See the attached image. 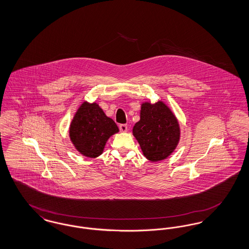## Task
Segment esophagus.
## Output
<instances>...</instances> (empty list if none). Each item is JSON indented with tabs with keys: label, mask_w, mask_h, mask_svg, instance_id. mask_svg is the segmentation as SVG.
<instances>
[{
	"label": "esophagus",
	"mask_w": 249,
	"mask_h": 249,
	"mask_svg": "<svg viewBox=\"0 0 249 249\" xmlns=\"http://www.w3.org/2000/svg\"><path fill=\"white\" fill-rule=\"evenodd\" d=\"M119 130L121 132H126L128 130V126L126 124H120L119 125Z\"/></svg>",
	"instance_id": "obj_1"
}]
</instances>
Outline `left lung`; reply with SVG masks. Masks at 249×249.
Returning <instances> with one entry per match:
<instances>
[{
  "mask_svg": "<svg viewBox=\"0 0 249 249\" xmlns=\"http://www.w3.org/2000/svg\"><path fill=\"white\" fill-rule=\"evenodd\" d=\"M133 135L144 157L151 161L166 159L176 149L180 137L178 119L162 102L142 104Z\"/></svg>",
  "mask_w": 249,
  "mask_h": 249,
  "instance_id": "obj_1",
  "label": "left lung"
}]
</instances>
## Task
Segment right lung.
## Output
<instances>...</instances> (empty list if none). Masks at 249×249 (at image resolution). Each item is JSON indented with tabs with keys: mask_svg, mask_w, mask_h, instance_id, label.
<instances>
[{
	"mask_svg": "<svg viewBox=\"0 0 249 249\" xmlns=\"http://www.w3.org/2000/svg\"><path fill=\"white\" fill-rule=\"evenodd\" d=\"M118 131L115 121L97 104L84 103L71 121L70 138L81 154L96 158L103 153L109 137Z\"/></svg>",
	"mask_w": 249,
	"mask_h": 249,
	"instance_id": "add662e5",
	"label": "right lung"
}]
</instances>
